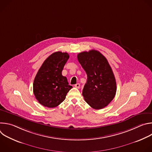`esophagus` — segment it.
Here are the masks:
<instances>
[{"mask_svg":"<svg viewBox=\"0 0 152 152\" xmlns=\"http://www.w3.org/2000/svg\"><path fill=\"white\" fill-rule=\"evenodd\" d=\"M75 86L76 88H80V83H77L75 84Z\"/></svg>","mask_w":152,"mask_h":152,"instance_id":"esophagus-1","label":"esophagus"}]
</instances>
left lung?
I'll use <instances>...</instances> for the list:
<instances>
[{
	"label": "left lung",
	"instance_id": "obj_1",
	"mask_svg": "<svg viewBox=\"0 0 152 152\" xmlns=\"http://www.w3.org/2000/svg\"><path fill=\"white\" fill-rule=\"evenodd\" d=\"M77 59L87 75L82 96L91 107L102 109L116 94V81L112 69L106 58L97 50L79 53Z\"/></svg>",
	"mask_w": 152,
	"mask_h": 152
}]
</instances>
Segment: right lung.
<instances>
[{
	"label": "right lung",
	"mask_w": 152,
	"mask_h": 152,
	"mask_svg": "<svg viewBox=\"0 0 152 152\" xmlns=\"http://www.w3.org/2000/svg\"><path fill=\"white\" fill-rule=\"evenodd\" d=\"M69 58L65 52H56L50 55L42 63L34 79L33 91L38 102L45 107H55L66 99L73 88L62 71Z\"/></svg>",
	"instance_id": "add662e5"
}]
</instances>
